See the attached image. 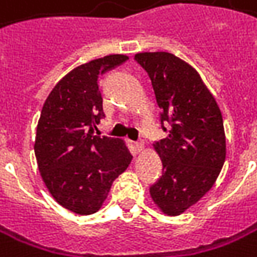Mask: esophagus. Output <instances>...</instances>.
<instances>
[{"label": "esophagus", "instance_id": "34e87169", "mask_svg": "<svg viewBox=\"0 0 257 257\" xmlns=\"http://www.w3.org/2000/svg\"><path fill=\"white\" fill-rule=\"evenodd\" d=\"M135 148H137L138 152H142V151H145V142H144V141H138L137 144H135Z\"/></svg>", "mask_w": 257, "mask_h": 257}]
</instances>
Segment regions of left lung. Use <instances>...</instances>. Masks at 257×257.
<instances>
[{
  "label": "left lung",
  "mask_w": 257,
  "mask_h": 257,
  "mask_svg": "<svg viewBox=\"0 0 257 257\" xmlns=\"http://www.w3.org/2000/svg\"><path fill=\"white\" fill-rule=\"evenodd\" d=\"M138 64L148 72L161 108L165 139L154 144L162 176L151 198L169 216L200 200L216 182L226 158L222 113L198 71L169 52H141Z\"/></svg>",
  "instance_id": "left-lung-1"
}]
</instances>
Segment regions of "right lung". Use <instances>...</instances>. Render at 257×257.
Returning <instances> with one entry per match:
<instances>
[{
  "mask_svg": "<svg viewBox=\"0 0 257 257\" xmlns=\"http://www.w3.org/2000/svg\"><path fill=\"white\" fill-rule=\"evenodd\" d=\"M126 59L113 54L74 68L41 111L34 145L41 178L51 196L76 215L98 212L132 161L122 139L93 132L105 116L99 78Z\"/></svg>",
  "mask_w": 257,
  "mask_h": 257,
  "instance_id": "1",
  "label": "right lung"
}]
</instances>
